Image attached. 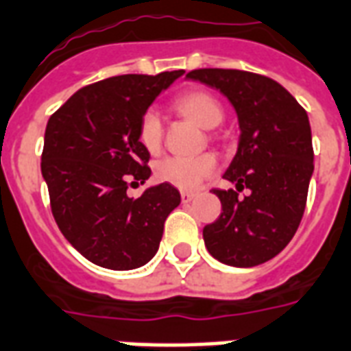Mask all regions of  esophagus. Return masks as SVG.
<instances>
[{"label":"esophagus","instance_id":"obj_1","mask_svg":"<svg viewBox=\"0 0 351 351\" xmlns=\"http://www.w3.org/2000/svg\"><path fill=\"white\" fill-rule=\"evenodd\" d=\"M180 197H182V202L186 204V202H191V200L195 199V193H187V191H184V193H182Z\"/></svg>","mask_w":351,"mask_h":351}]
</instances>
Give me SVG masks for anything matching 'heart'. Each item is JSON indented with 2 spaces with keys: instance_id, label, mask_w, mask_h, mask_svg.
<instances>
[{
  "instance_id": "heart-1",
  "label": "heart",
  "mask_w": 351,
  "mask_h": 351,
  "mask_svg": "<svg viewBox=\"0 0 351 351\" xmlns=\"http://www.w3.org/2000/svg\"><path fill=\"white\" fill-rule=\"evenodd\" d=\"M173 108L180 116L191 119L202 128H213L221 125L224 119L223 104L219 103L215 95H211L202 90H191V92L180 93L173 99ZM138 140L141 147L151 154H158L164 141V125L160 121L154 110H147L138 125ZM217 169V160L210 152L199 154V156H169L158 162L154 167V175L160 182L171 184V186L191 191L210 178Z\"/></svg>"
}]
</instances>
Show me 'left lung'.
Here are the masks:
<instances>
[{"mask_svg":"<svg viewBox=\"0 0 351 351\" xmlns=\"http://www.w3.org/2000/svg\"><path fill=\"white\" fill-rule=\"evenodd\" d=\"M187 79L217 88L239 117V149L224 178L235 189H213L223 211L202 230L208 252L232 267H256L280 254L300 226L313 169L307 112L265 75L243 69H193ZM243 189L249 195L239 197Z\"/></svg>","mask_w":351,"mask_h":351,"instance_id":"left-lung-1","label":"left lung"}]
</instances>
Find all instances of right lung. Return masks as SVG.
<instances>
[{
    "label": "right lung",
    "mask_w": 351,
    "mask_h": 351,
    "mask_svg": "<svg viewBox=\"0 0 351 351\" xmlns=\"http://www.w3.org/2000/svg\"><path fill=\"white\" fill-rule=\"evenodd\" d=\"M184 73L117 75L80 88L47 121L42 175L64 237L92 263L130 271L156 254L164 223L180 204L171 184L138 199L130 180L151 176V154L138 140L141 116ZM134 184V182H132Z\"/></svg>",
    "instance_id": "add662e5"
}]
</instances>
